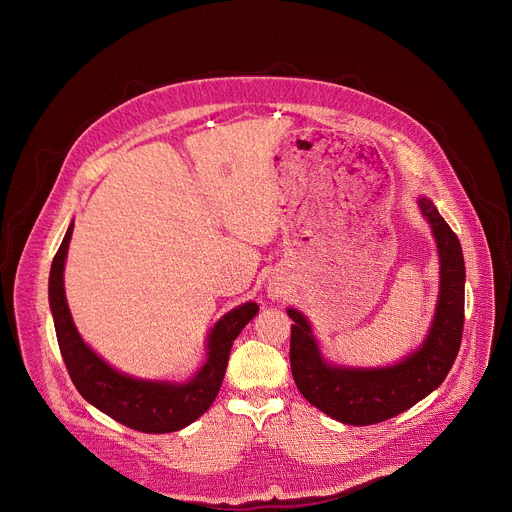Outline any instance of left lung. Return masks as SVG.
<instances>
[{
	"instance_id": "obj_1",
	"label": "left lung",
	"mask_w": 512,
	"mask_h": 512,
	"mask_svg": "<svg viewBox=\"0 0 512 512\" xmlns=\"http://www.w3.org/2000/svg\"><path fill=\"white\" fill-rule=\"evenodd\" d=\"M442 263L440 300L423 346L387 369H334L318 352L308 320L294 308L289 340L291 375L300 393L320 411L348 425L387 421L442 385L458 356L464 332V255L462 245L431 200H419Z\"/></svg>"
}]
</instances>
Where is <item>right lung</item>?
<instances>
[{
	"mask_svg": "<svg viewBox=\"0 0 512 512\" xmlns=\"http://www.w3.org/2000/svg\"><path fill=\"white\" fill-rule=\"evenodd\" d=\"M72 227L75 225L68 227L54 255L48 281L58 348L72 383L91 405L131 429L143 433H170L186 427L212 405L225 379L231 346L245 324L259 312V306L253 302L239 306L214 326L208 338V360L190 383L168 385L125 377L99 358L72 324L62 285Z\"/></svg>",
	"mask_w": 512,
	"mask_h": 512,
	"instance_id": "add662e5",
	"label": "right lung"
}]
</instances>
